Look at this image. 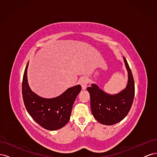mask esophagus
Masks as SVG:
<instances>
[{
    "instance_id": "1",
    "label": "esophagus",
    "mask_w": 157,
    "mask_h": 157,
    "mask_svg": "<svg viewBox=\"0 0 157 157\" xmlns=\"http://www.w3.org/2000/svg\"><path fill=\"white\" fill-rule=\"evenodd\" d=\"M88 83V79L87 78H82L80 80V84L81 85L82 90H85L86 88Z\"/></svg>"
}]
</instances>
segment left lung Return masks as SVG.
Instances as JSON below:
<instances>
[{"label": "left lung", "mask_w": 157, "mask_h": 157, "mask_svg": "<svg viewBox=\"0 0 157 157\" xmlns=\"http://www.w3.org/2000/svg\"><path fill=\"white\" fill-rule=\"evenodd\" d=\"M128 71L126 87L117 94L103 92L92 84L87 90L90 96V107L94 118L102 124L113 125L124 119L130 111L135 94L134 80L126 59L123 57Z\"/></svg>", "instance_id": "obj_1"}]
</instances>
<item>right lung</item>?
<instances>
[{
  "label": "right lung",
  "mask_w": 157,
  "mask_h": 157,
  "mask_svg": "<svg viewBox=\"0 0 157 157\" xmlns=\"http://www.w3.org/2000/svg\"><path fill=\"white\" fill-rule=\"evenodd\" d=\"M28 65L29 62L22 82L23 99L27 111L42 128L48 130H59L69 122L73 103L81 90V86L77 85L69 88L56 98H42L33 92L28 84Z\"/></svg>",
  "instance_id": "1"
}]
</instances>
